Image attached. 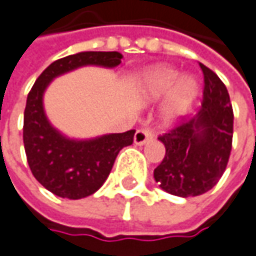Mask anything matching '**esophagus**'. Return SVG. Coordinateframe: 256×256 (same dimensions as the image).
<instances>
[{
	"mask_svg": "<svg viewBox=\"0 0 256 256\" xmlns=\"http://www.w3.org/2000/svg\"><path fill=\"white\" fill-rule=\"evenodd\" d=\"M153 138V132L150 130H137L136 136H134V142L137 146H142L147 141H150Z\"/></svg>",
	"mask_w": 256,
	"mask_h": 256,
	"instance_id": "esophagus-1",
	"label": "esophagus"
}]
</instances>
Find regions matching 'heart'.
<instances>
[{
  "mask_svg": "<svg viewBox=\"0 0 256 256\" xmlns=\"http://www.w3.org/2000/svg\"><path fill=\"white\" fill-rule=\"evenodd\" d=\"M141 92L148 100L168 98L164 106V119L174 122L186 114L192 102L200 93V84L194 77L182 74L170 66H154L141 77Z\"/></svg>",
  "mask_w": 256,
  "mask_h": 256,
  "instance_id": "1",
  "label": "heart"
}]
</instances>
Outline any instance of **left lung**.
I'll list each match as a JSON object with an SVG mask.
<instances>
[{
	"label": "left lung",
	"instance_id": "obj_1",
	"mask_svg": "<svg viewBox=\"0 0 256 256\" xmlns=\"http://www.w3.org/2000/svg\"><path fill=\"white\" fill-rule=\"evenodd\" d=\"M204 74L202 103L192 118L158 136L166 154L154 169L156 182L176 196H196L210 191L224 174L233 138V109L228 88L218 76L200 64Z\"/></svg>",
	"mask_w": 256,
	"mask_h": 256
}]
</instances>
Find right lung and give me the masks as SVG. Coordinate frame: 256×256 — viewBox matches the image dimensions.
<instances>
[{"label": "right lung", "instance_id": "add662e5", "mask_svg": "<svg viewBox=\"0 0 256 256\" xmlns=\"http://www.w3.org/2000/svg\"><path fill=\"white\" fill-rule=\"evenodd\" d=\"M119 52H80L56 60L38 77L28 92L23 142L33 176L52 194L80 200L98 191L112 170L118 153L134 141L136 130L92 140H70L46 118L44 93L55 77L84 65L114 68L120 64Z\"/></svg>", "mask_w": 256, "mask_h": 256}]
</instances>
